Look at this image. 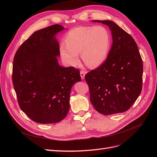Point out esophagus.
I'll return each mask as SVG.
<instances>
[{
	"label": "esophagus",
	"instance_id": "esophagus-1",
	"mask_svg": "<svg viewBox=\"0 0 157 157\" xmlns=\"http://www.w3.org/2000/svg\"><path fill=\"white\" fill-rule=\"evenodd\" d=\"M85 74H86V72H84V71H80V77H81V78L83 80L85 77Z\"/></svg>",
	"mask_w": 157,
	"mask_h": 157
}]
</instances>
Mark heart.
<instances>
[{"instance_id":"heart-1","label":"heart","mask_w":157,"mask_h":157,"mask_svg":"<svg viewBox=\"0 0 157 157\" xmlns=\"http://www.w3.org/2000/svg\"><path fill=\"white\" fill-rule=\"evenodd\" d=\"M65 43L59 45L61 58L70 65L79 61L78 53L84 63L90 67H96L105 61L110 50L111 35L103 26L77 27L67 32Z\"/></svg>"}]
</instances>
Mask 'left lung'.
Returning a JSON list of instances; mask_svg holds the SVG:
<instances>
[{
  "mask_svg": "<svg viewBox=\"0 0 157 157\" xmlns=\"http://www.w3.org/2000/svg\"><path fill=\"white\" fill-rule=\"evenodd\" d=\"M107 25L113 43L107 59L100 67L85 76L90 101L105 115L128 111L141 94L143 62L134 39L110 20H92Z\"/></svg>",
  "mask_w": 157,
  "mask_h": 157,
  "instance_id": "1",
  "label": "left lung"
}]
</instances>
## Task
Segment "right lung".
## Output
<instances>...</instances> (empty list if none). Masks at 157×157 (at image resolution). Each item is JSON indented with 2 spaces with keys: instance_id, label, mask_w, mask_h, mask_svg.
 Wrapping results in <instances>:
<instances>
[{
  "instance_id": "obj_1",
  "label": "right lung",
  "mask_w": 157,
  "mask_h": 157,
  "mask_svg": "<svg viewBox=\"0 0 157 157\" xmlns=\"http://www.w3.org/2000/svg\"><path fill=\"white\" fill-rule=\"evenodd\" d=\"M58 24L36 31L23 42L13 58L12 82L19 105L32 121L52 124L69 110L71 90L81 81L80 71L59 65Z\"/></svg>"
}]
</instances>
